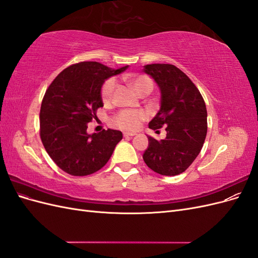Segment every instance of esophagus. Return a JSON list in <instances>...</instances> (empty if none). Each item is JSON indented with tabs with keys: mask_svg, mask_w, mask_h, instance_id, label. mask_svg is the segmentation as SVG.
<instances>
[{
	"mask_svg": "<svg viewBox=\"0 0 258 258\" xmlns=\"http://www.w3.org/2000/svg\"><path fill=\"white\" fill-rule=\"evenodd\" d=\"M136 134H130V132H123V137L124 138H129V137H135Z\"/></svg>",
	"mask_w": 258,
	"mask_h": 258,
	"instance_id": "34e87169",
	"label": "esophagus"
}]
</instances>
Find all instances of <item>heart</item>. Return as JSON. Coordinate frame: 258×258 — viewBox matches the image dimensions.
Returning <instances> with one entry per match:
<instances>
[{
  "mask_svg": "<svg viewBox=\"0 0 258 258\" xmlns=\"http://www.w3.org/2000/svg\"><path fill=\"white\" fill-rule=\"evenodd\" d=\"M124 79H126V81L130 85V87L138 95H142V93L146 92L150 93L153 90V82L146 75H127ZM115 87V79H110L104 83L102 90H101V96H102L104 103H110L112 101ZM145 118L146 113L143 111L123 110L114 117V123L117 127L124 130H136L139 128L141 121H143Z\"/></svg>",
  "mask_w": 258,
  "mask_h": 258,
  "instance_id": "b5f03b06",
  "label": "heart"
}]
</instances>
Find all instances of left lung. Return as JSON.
Returning <instances> with one entry per match:
<instances>
[{"label": "left lung", "mask_w": 258, "mask_h": 258, "mask_svg": "<svg viewBox=\"0 0 258 258\" xmlns=\"http://www.w3.org/2000/svg\"><path fill=\"white\" fill-rule=\"evenodd\" d=\"M143 71L160 91L159 111L148 127L156 132L166 127L167 131L160 141L147 136L143 159L156 173L181 174L196 159L205 143L208 130L205 100L189 77L173 64H147Z\"/></svg>", "instance_id": "left-lung-1"}]
</instances>
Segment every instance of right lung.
<instances>
[{
	"instance_id": "1",
	"label": "right lung",
	"mask_w": 258,
	"mask_h": 258,
	"mask_svg": "<svg viewBox=\"0 0 258 258\" xmlns=\"http://www.w3.org/2000/svg\"><path fill=\"white\" fill-rule=\"evenodd\" d=\"M128 66L108 68L86 61L64 69L46 90L40 113L41 140L54 163L64 172L84 176L97 172L110 160L121 131L87 134L88 122L103 106L104 82Z\"/></svg>"
}]
</instances>
